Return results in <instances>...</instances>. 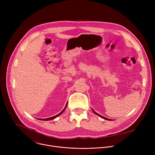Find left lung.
Segmentation results:
<instances>
[{
    "label": "left lung",
    "instance_id": "left-lung-1",
    "mask_svg": "<svg viewBox=\"0 0 155 155\" xmlns=\"http://www.w3.org/2000/svg\"><path fill=\"white\" fill-rule=\"evenodd\" d=\"M92 110H93V112H94V114H96V115H98V116H99V117H101V118H103V119H104V120H110H110H110V119H108V118H105V117H102V116H101V115H99V114H97V113H96V112H94V110H93V109H92Z\"/></svg>",
    "mask_w": 155,
    "mask_h": 155
}]
</instances>
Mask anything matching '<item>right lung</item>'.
<instances>
[{
	"label": "right lung",
	"instance_id": "1",
	"mask_svg": "<svg viewBox=\"0 0 155 155\" xmlns=\"http://www.w3.org/2000/svg\"><path fill=\"white\" fill-rule=\"evenodd\" d=\"M67 105H68V104H66V105H65V108L63 109L62 111V112H60L59 114H58L57 115H56V116H54V117H51V118H45V119H41V118H40V119H38V120H44V121H47V120H53V119L56 118V117H58V116H59L60 115H61V114L63 113V112L64 111L65 109L66 108V107H67Z\"/></svg>",
	"mask_w": 155,
	"mask_h": 155
}]
</instances>
